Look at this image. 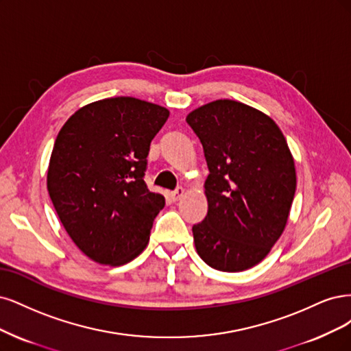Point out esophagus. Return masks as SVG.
<instances>
[{
    "instance_id": "1",
    "label": "esophagus",
    "mask_w": 351,
    "mask_h": 351,
    "mask_svg": "<svg viewBox=\"0 0 351 351\" xmlns=\"http://www.w3.org/2000/svg\"><path fill=\"white\" fill-rule=\"evenodd\" d=\"M184 194H185V189H184L182 186H178V188L172 192V194H171V198H172L173 201H178V199L182 198Z\"/></svg>"
}]
</instances>
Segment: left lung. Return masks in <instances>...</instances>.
Returning <instances> with one entry per match:
<instances>
[{
  "label": "left lung",
  "mask_w": 351,
  "mask_h": 351,
  "mask_svg": "<svg viewBox=\"0 0 351 351\" xmlns=\"http://www.w3.org/2000/svg\"><path fill=\"white\" fill-rule=\"evenodd\" d=\"M210 175L208 211L192 226L197 252L211 268L237 273L261 263L286 228L296 171L277 123L251 106L216 100L192 110Z\"/></svg>",
  "instance_id": "left-lung-1"
}]
</instances>
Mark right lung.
Here are the masks:
<instances>
[{"instance_id":"add662e5","label":"right lung","mask_w":351,"mask_h":351,"mask_svg":"<svg viewBox=\"0 0 351 351\" xmlns=\"http://www.w3.org/2000/svg\"><path fill=\"white\" fill-rule=\"evenodd\" d=\"M169 110L135 97L78 109L55 140L48 191L73 242L90 259L123 265L149 243L165 198L144 182L150 143Z\"/></svg>"}]
</instances>
